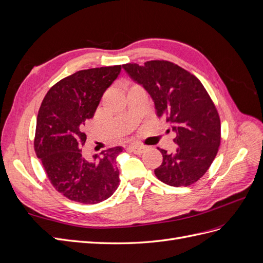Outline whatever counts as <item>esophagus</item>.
<instances>
[{
    "instance_id": "1",
    "label": "esophagus",
    "mask_w": 263,
    "mask_h": 263,
    "mask_svg": "<svg viewBox=\"0 0 263 263\" xmlns=\"http://www.w3.org/2000/svg\"><path fill=\"white\" fill-rule=\"evenodd\" d=\"M145 146H141V145H137V144H134L129 146V150H132L133 153L135 154H142L145 151Z\"/></svg>"
}]
</instances>
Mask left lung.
<instances>
[{
	"label": "left lung",
	"mask_w": 263,
	"mask_h": 263,
	"mask_svg": "<svg viewBox=\"0 0 263 263\" xmlns=\"http://www.w3.org/2000/svg\"><path fill=\"white\" fill-rule=\"evenodd\" d=\"M123 69L149 93L157 116L165 117L176 133V153L158 148L163 160L156 177L176 187L193 184L209 170L220 144L219 116L209 93L195 76L170 61L126 63Z\"/></svg>",
	"instance_id": "1"
}]
</instances>
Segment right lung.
Returning a JSON list of instances; mask_svg holds the SVG:
<instances>
[{
  "label": "right lung",
  "instance_id": "obj_1",
  "mask_svg": "<svg viewBox=\"0 0 263 263\" xmlns=\"http://www.w3.org/2000/svg\"><path fill=\"white\" fill-rule=\"evenodd\" d=\"M122 66L81 70L62 79L46 94L39 108L35 153L53 187L71 201L97 204L119 185L116 158L122 147L87 158L85 121L94 116L103 94L121 73Z\"/></svg>",
  "mask_w": 263,
  "mask_h": 263
}]
</instances>
